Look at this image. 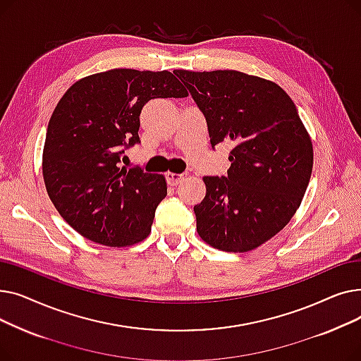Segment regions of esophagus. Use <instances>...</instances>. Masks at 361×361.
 <instances>
[{
  "mask_svg": "<svg viewBox=\"0 0 361 361\" xmlns=\"http://www.w3.org/2000/svg\"><path fill=\"white\" fill-rule=\"evenodd\" d=\"M166 177V183L169 185H177L181 183V180L184 178V174H176V173H166L165 174Z\"/></svg>",
  "mask_w": 361,
  "mask_h": 361,
  "instance_id": "1",
  "label": "esophagus"
}]
</instances>
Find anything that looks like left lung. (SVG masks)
<instances>
[{
  "instance_id": "1",
  "label": "left lung",
  "mask_w": 361,
  "mask_h": 361,
  "mask_svg": "<svg viewBox=\"0 0 361 361\" xmlns=\"http://www.w3.org/2000/svg\"><path fill=\"white\" fill-rule=\"evenodd\" d=\"M174 73L207 123L211 145L234 142L225 177H203L195 206L200 238L222 252H249L278 234L306 193L313 145L287 92L235 70Z\"/></svg>"
}]
</instances>
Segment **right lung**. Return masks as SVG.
Segmentation results:
<instances>
[{"label": "right lung", "mask_w": 361, "mask_h": 361, "mask_svg": "<svg viewBox=\"0 0 361 361\" xmlns=\"http://www.w3.org/2000/svg\"><path fill=\"white\" fill-rule=\"evenodd\" d=\"M173 73L114 68L67 89L47 130L42 174L55 209L85 238L108 247L145 240L166 181L121 166L124 149L140 143V112L155 98H185Z\"/></svg>", "instance_id": "add662e5"}]
</instances>
